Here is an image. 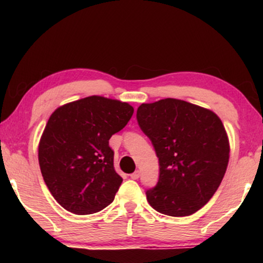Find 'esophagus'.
<instances>
[{"label": "esophagus", "instance_id": "1", "mask_svg": "<svg viewBox=\"0 0 263 263\" xmlns=\"http://www.w3.org/2000/svg\"><path fill=\"white\" fill-rule=\"evenodd\" d=\"M131 178H132V179H138V178H140V172H138V171H136V172H134V173H132L131 174Z\"/></svg>", "mask_w": 263, "mask_h": 263}]
</instances>
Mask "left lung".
Returning <instances> with one entry per match:
<instances>
[{
  "label": "left lung",
  "mask_w": 263,
  "mask_h": 263,
  "mask_svg": "<svg viewBox=\"0 0 263 263\" xmlns=\"http://www.w3.org/2000/svg\"><path fill=\"white\" fill-rule=\"evenodd\" d=\"M137 121L159 159V179L147 190L153 209L188 216L218 190L228 168L230 144L215 112L178 99L142 104Z\"/></svg>",
  "instance_id": "obj_1"
}]
</instances>
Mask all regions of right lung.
Wrapping results in <instances>:
<instances>
[{"label":"right lung","mask_w":263,"mask_h":263,"mask_svg":"<svg viewBox=\"0 0 263 263\" xmlns=\"http://www.w3.org/2000/svg\"><path fill=\"white\" fill-rule=\"evenodd\" d=\"M134 107L104 96H87L50 115L38 146L48 189L65 210L98 213L112 203L122 183L114 168L111 136L127 125Z\"/></svg>","instance_id":"1"}]
</instances>
